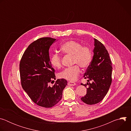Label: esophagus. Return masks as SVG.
Listing matches in <instances>:
<instances>
[{
  "mask_svg": "<svg viewBox=\"0 0 131 131\" xmlns=\"http://www.w3.org/2000/svg\"><path fill=\"white\" fill-rule=\"evenodd\" d=\"M76 84V83H74L73 82H71V81H69L68 82V85H70V86H74Z\"/></svg>",
  "mask_w": 131,
  "mask_h": 131,
  "instance_id": "esophagus-1",
  "label": "esophagus"
}]
</instances>
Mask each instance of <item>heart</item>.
I'll list each match as a JSON object with an SVG mask.
<instances>
[{
	"mask_svg": "<svg viewBox=\"0 0 131 131\" xmlns=\"http://www.w3.org/2000/svg\"><path fill=\"white\" fill-rule=\"evenodd\" d=\"M61 49L65 54L73 55V63L77 64L64 69L60 73V77L71 81H75L80 72L79 66L85 68L90 65L92 60V51L89 46H82L80 42L76 40L65 42L62 45ZM50 63L55 68H61V56L58 53L53 54L50 58Z\"/></svg>",
	"mask_w": 131,
	"mask_h": 131,
	"instance_id": "b5f03b06",
	"label": "heart"
}]
</instances>
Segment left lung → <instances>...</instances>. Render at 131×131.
<instances>
[{
    "label": "left lung",
    "instance_id": "8db88e82",
    "mask_svg": "<svg viewBox=\"0 0 131 131\" xmlns=\"http://www.w3.org/2000/svg\"><path fill=\"white\" fill-rule=\"evenodd\" d=\"M95 48L93 59L84 74L88 82L83 84L86 88V94L81 100L88 105H94L103 100L107 94L112 82V63L105 47L98 40L94 39Z\"/></svg>",
    "mask_w": 131,
    "mask_h": 131
}]
</instances>
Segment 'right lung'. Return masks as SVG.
<instances>
[{
  "mask_svg": "<svg viewBox=\"0 0 131 131\" xmlns=\"http://www.w3.org/2000/svg\"><path fill=\"white\" fill-rule=\"evenodd\" d=\"M56 39L43 37L30 43L20 63L21 85L31 101L37 105L51 108L62 99L66 80H55V70L50 62L49 50Z\"/></svg>",
  "mask_w": 131,
  "mask_h": 131,
  "instance_id": "right-lung-1",
  "label": "right lung"
}]
</instances>
